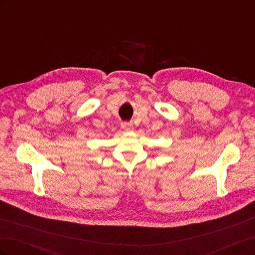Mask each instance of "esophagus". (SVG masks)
Returning a JSON list of instances; mask_svg holds the SVG:
<instances>
[{
    "mask_svg": "<svg viewBox=\"0 0 255 255\" xmlns=\"http://www.w3.org/2000/svg\"><path fill=\"white\" fill-rule=\"evenodd\" d=\"M121 128L126 130V132H130L133 129V126L130 123L128 122H122L121 123Z\"/></svg>",
    "mask_w": 255,
    "mask_h": 255,
    "instance_id": "1",
    "label": "esophagus"
}]
</instances>
